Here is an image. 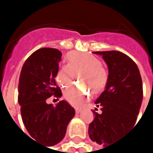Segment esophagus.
<instances>
[{
	"label": "esophagus",
	"mask_w": 153,
	"mask_h": 153,
	"mask_svg": "<svg viewBox=\"0 0 153 153\" xmlns=\"http://www.w3.org/2000/svg\"><path fill=\"white\" fill-rule=\"evenodd\" d=\"M81 111V109L80 108H75V112L76 113H79Z\"/></svg>",
	"instance_id": "1"
}]
</instances>
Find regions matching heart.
I'll return each instance as SVG.
<instances>
[{"mask_svg":"<svg viewBox=\"0 0 153 153\" xmlns=\"http://www.w3.org/2000/svg\"><path fill=\"white\" fill-rule=\"evenodd\" d=\"M66 59L68 64L60 67L55 74V79L61 88H69L76 74H81V80L94 94L105 89L108 82V73L102 66L99 58L89 53L72 51L67 54ZM89 94L90 91L87 88L74 87L65 91L64 97L70 105L80 106Z\"/></svg>","mask_w":153,"mask_h":153,"instance_id":"b5f03b06","label":"heart"}]
</instances>
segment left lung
I'll return each mask as SVG.
<instances>
[{"label":"left lung","mask_w":153,"mask_h":153,"mask_svg":"<svg viewBox=\"0 0 153 153\" xmlns=\"http://www.w3.org/2000/svg\"><path fill=\"white\" fill-rule=\"evenodd\" d=\"M94 53L103 56L109 74L105 90L95 102L102 112L93 111L95 119L88 126V136L106 148L136 124L143 100V83L137 64L128 56L116 50Z\"/></svg>","instance_id":"8db88e82"}]
</instances>
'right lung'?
Returning a JSON list of instances; mask_svg holds the SVG:
<instances>
[{"label":"right lung","instance_id":"right-lung-1","mask_svg":"<svg viewBox=\"0 0 153 153\" xmlns=\"http://www.w3.org/2000/svg\"><path fill=\"white\" fill-rule=\"evenodd\" d=\"M61 56L56 48L36 50L25 60L18 82V104L24 125L33 140L48 147L63 140L75 115L74 109L65 100L56 106L46 103L52 96H62L55 79Z\"/></svg>","mask_w":153,"mask_h":153}]
</instances>
